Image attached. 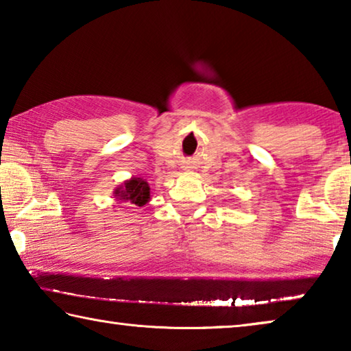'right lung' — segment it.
I'll return each mask as SVG.
<instances>
[{"mask_svg": "<svg viewBox=\"0 0 351 351\" xmlns=\"http://www.w3.org/2000/svg\"><path fill=\"white\" fill-rule=\"evenodd\" d=\"M114 198L117 201H128L136 206H144L150 199V186L142 178H132L114 190Z\"/></svg>", "mask_w": 351, "mask_h": 351, "instance_id": "1", "label": "right lung"}]
</instances>
